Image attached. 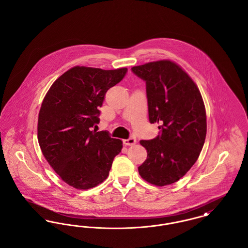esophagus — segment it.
I'll return each mask as SVG.
<instances>
[{
	"label": "esophagus",
	"mask_w": 248,
	"mask_h": 248,
	"mask_svg": "<svg viewBox=\"0 0 248 248\" xmlns=\"http://www.w3.org/2000/svg\"><path fill=\"white\" fill-rule=\"evenodd\" d=\"M137 143V140L135 138H129L128 140H124V144L127 145V146H132L135 145Z\"/></svg>",
	"instance_id": "1"
}]
</instances>
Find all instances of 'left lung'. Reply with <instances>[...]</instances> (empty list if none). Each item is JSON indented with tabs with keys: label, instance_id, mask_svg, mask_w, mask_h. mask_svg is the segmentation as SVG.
I'll return each mask as SVG.
<instances>
[{
	"label": "left lung",
	"instance_id": "obj_1",
	"mask_svg": "<svg viewBox=\"0 0 248 248\" xmlns=\"http://www.w3.org/2000/svg\"><path fill=\"white\" fill-rule=\"evenodd\" d=\"M131 70L146 82L150 123L162 124L155 139L140 140L148 156L139 173L155 186L175 183L195 164L205 140L206 113L200 91L170 60Z\"/></svg>",
	"mask_w": 248,
	"mask_h": 248
}]
</instances>
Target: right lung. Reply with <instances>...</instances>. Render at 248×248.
Returning <instances> with one entry per match:
<instances>
[{
	"mask_svg": "<svg viewBox=\"0 0 248 248\" xmlns=\"http://www.w3.org/2000/svg\"><path fill=\"white\" fill-rule=\"evenodd\" d=\"M126 68L105 71L76 66L62 74L46 94L38 118V141L48 164L75 189H88L108 176L123 142L99 123L107 91L120 83Z\"/></svg>",
	"mask_w": 248,
	"mask_h": 248,
	"instance_id": "1",
	"label": "right lung"
}]
</instances>
